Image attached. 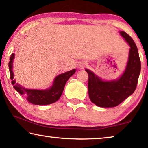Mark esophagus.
<instances>
[{
  "label": "esophagus",
  "mask_w": 148,
  "mask_h": 148,
  "mask_svg": "<svg viewBox=\"0 0 148 148\" xmlns=\"http://www.w3.org/2000/svg\"><path fill=\"white\" fill-rule=\"evenodd\" d=\"M85 65H86L85 64H82V65H81V67H84V66Z\"/></svg>",
  "instance_id": "1"
}]
</instances>
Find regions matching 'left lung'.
I'll return each instance as SVG.
<instances>
[{
    "label": "left lung",
    "instance_id": "obj_1",
    "mask_svg": "<svg viewBox=\"0 0 148 148\" xmlns=\"http://www.w3.org/2000/svg\"><path fill=\"white\" fill-rule=\"evenodd\" d=\"M120 34L130 46L129 59L124 73L118 80L102 81L90 70L88 74V94L94 104L102 108L115 107L132 94L137 87L141 62L138 48L131 36L124 31Z\"/></svg>",
    "mask_w": 148,
    "mask_h": 148
}]
</instances>
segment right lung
<instances>
[{
  "instance_id": "1",
  "label": "right lung",
  "mask_w": 148,
  "mask_h": 148,
  "mask_svg": "<svg viewBox=\"0 0 148 148\" xmlns=\"http://www.w3.org/2000/svg\"><path fill=\"white\" fill-rule=\"evenodd\" d=\"M14 58V54H12L11 55L10 62L8 63L10 77L12 80L13 87L21 95L25 96V98L28 102L35 105H48L58 100L62 94L66 82L76 72V69H74L58 75L55 78L52 86L49 89L45 90H28L22 87L13 79L14 74L12 71V63Z\"/></svg>"
}]
</instances>
